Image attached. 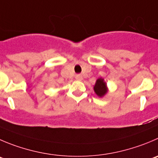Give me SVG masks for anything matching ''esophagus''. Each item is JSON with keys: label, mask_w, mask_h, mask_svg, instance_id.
I'll list each match as a JSON object with an SVG mask.
<instances>
[{"label": "esophagus", "mask_w": 158, "mask_h": 158, "mask_svg": "<svg viewBox=\"0 0 158 158\" xmlns=\"http://www.w3.org/2000/svg\"><path fill=\"white\" fill-rule=\"evenodd\" d=\"M75 79H76L77 81H82L83 77H82V75L77 74L76 76H75Z\"/></svg>", "instance_id": "obj_1"}]
</instances>
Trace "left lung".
<instances>
[{
  "mask_svg": "<svg viewBox=\"0 0 158 158\" xmlns=\"http://www.w3.org/2000/svg\"><path fill=\"white\" fill-rule=\"evenodd\" d=\"M94 91L98 97L102 98L106 95L109 91L107 84L105 81L104 78L99 77L96 80L95 85H94Z\"/></svg>",
  "mask_w": 158,
  "mask_h": 158,
  "instance_id": "1",
  "label": "left lung"
}]
</instances>
